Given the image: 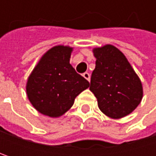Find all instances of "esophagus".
Wrapping results in <instances>:
<instances>
[{"label":"esophagus","instance_id":"obj_1","mask_svg":"<svg viewBox=\"0 0 156 156\" xmlns=\"http://www.w3.org/2000/svg\"><path fill=\"white\" fill-rule=\"evenodd\" d=\"M83 77L86 78L87 80H88V81L90 80V75H89V73H87V72H85V73L83 74Z\"/></svg>","mask_w":156,"mask_h":156}]
</instances>
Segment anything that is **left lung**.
Returning <instances> with one entry per match:
<instances>
[{"mask_svg": "<svg viewBox=\"0 0 156 156\" xmlns=\"http://www.w3.org/2000/svg\"><path fill=\"white\" fill-rule=\"evenodd\" d=\"M96 68L92 72L90 91L99 109L110 118L131 114L143 98V87L126 56L115 46L93 48Z\"/></svg>", "mask_w": 156, "mask_h": 156, "instance_id": "obj_1", "label": "left lung"}]
</instances>
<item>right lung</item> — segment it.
I'll list each match as a JSON object with an SVG mask.
<instances>
[{
    "mask_svg": "<svg viewBox=\"0 0 156 156\" xmlns=\"http://www.w3.org/2000/svg\"><path fill=\"white\" fill-rule=\"evenodd\" d=\"M73 48L58 45L41 57L28 78L26 93L34 108L49 117H58L70 108L89 82L70 65Z\"/></svg>",
    "mask_w": 156,
    "mask_h": 156,
    "instance_id": "1",
    "label": "right lung"
}]
</instances>
